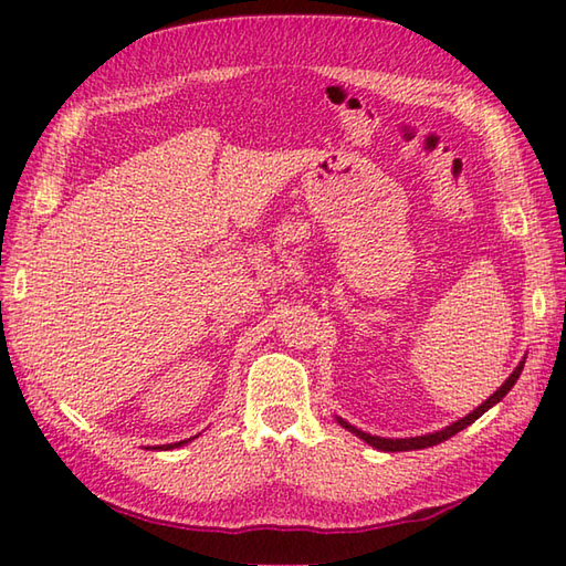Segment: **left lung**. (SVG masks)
Instances as JSON below:
<instances>
[{
    "label": "left lung",
    "mask_w": 566,
    "mask_h": 566,
    "mask_svg": "<svg viewBox=\"0 0 566 566\" xmlns=\"http://www.w3.org/2000/svg\"><path fill=\"white\" fill-rule=\"evenodd\" d=\"M523 365H525V359H523V363H521L518 367L513 369V375H511L506 381L501 384V387L496 389V394H494V396H489V399H486L482 406H479V408H474L472 413L464 416L462 420H457V423H452V426H448V428H442V430H438V432H430V436H418V438H406V440H391V438H377V436H369V432H363V430L353 428L350 423H345L343 418H338V423H340L343 428L350 430V432H355V436L363 438L367 444H371V448L384 450V452H406V450H423V448H432V444L450 440V438L454 436V432H460V430H464L467 426H472L479 416H484L491 406L499 403V401L503 399V396H506V394L511 391L513 384L518 381L521 371H523Z\"/></svg>",
    "instance_id": "1"
}]
</instances>
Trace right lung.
I'll return each mask as SVG.
<instances>
[{"mask_svg":"<svg viewBox=\"0 0 566 566\" xmlns=\"http://www.w3.org/2000/svg\"><path fill=\"white\" fill-rule=\"evenodd\" d=\"M175 444H182V442H175ZM172 448V444H165V450H170Z\"/></svg>","mask_w":566,"mask_h":566,"instance_id":"right-lung-1","label":"right lung"}]
</instances>
